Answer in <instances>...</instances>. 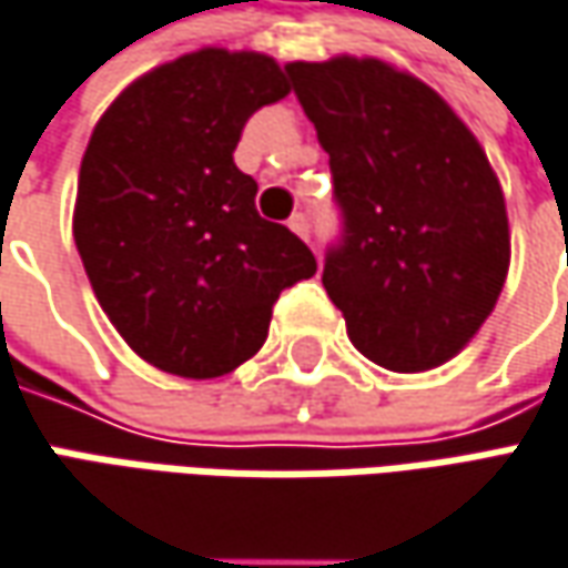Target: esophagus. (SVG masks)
Masks as SVG:
<instances>
[{"label":"esophagus","mask_w":568,"mask_h":568,"mask_svg":"<svg viewBox=\"0 0 568 568\" xmlns=\"http://www.w3.org/2000/svg\"><path fill=\"white\" fill-rule=\"evenodd\" d=\"M288 229H292V232H295L298 237H305V241H308V235H311L308 215H305V212H295V215L288 219Z\"/></svg>","instance_id":"esophagus-1"}]
</instances>
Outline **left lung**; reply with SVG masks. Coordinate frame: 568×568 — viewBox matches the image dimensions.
<instances>
[{
    "mask_svg": "<svg viewBox=\"0 0 568 568\" xmlns=\"http://www.w3.org/2000/svg\"><path fill=\"white\" fill-rule=\"evenodd\" d=\"M285 72L331 155L343 229L321 280L353 346L390 372L448 362L508 273L506 200L480 142L429 85L382 60Z\"/></svg>",
    "mask_w": 568,
    "mask_h": 568,
    "instance_id": "obj_1",
    "label": "left lung"
}]
</instances>
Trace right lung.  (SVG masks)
Masks as SVG:
<instances>
[{"label":"right lung","instance_id":"1","mask_svg":"<svg viewBox=\"0 0 568 568\" xmlns=\"http://www.w3.org/2000/svg\"><path fill=\"white\" fill-rule=\"evenodd\" d=\"M292 91L263 53L196 50L126 88L79 171L75 247L120 336L181 378H215L257 353L273 305L317 260L260 219L235 164L244 123Z\"/></svg>","mask_w":568,"mask_h":568}]
</instances>
